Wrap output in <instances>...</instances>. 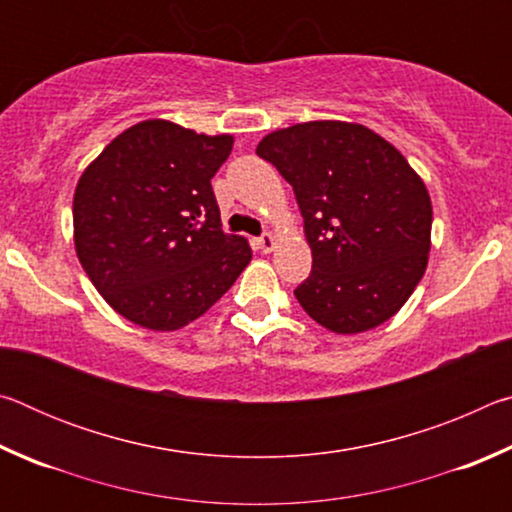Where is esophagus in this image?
I'll list each match as a JSON object with an SVG mask.
<instances>
[{
	"label": "esophagus",
	"instance_id": "1",
	"mask_svg": "<svg viewBox=\"0 0 512 512\" xmlns=\"http://www.w3.org/2000/svg\"><path fill=\"white\" fill-rule=\"evenodd\" d=\"M257 244H259V248H262V253H271V250L275 248V237L271 235V232H264V235L257 239Z\"/></svg>",
	"mask_w": 512,
	"mask_h": 512
}]
</instances>
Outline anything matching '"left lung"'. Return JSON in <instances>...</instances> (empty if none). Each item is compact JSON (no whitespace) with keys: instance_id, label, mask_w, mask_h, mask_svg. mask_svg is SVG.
<instances>
[{"instance_id":"left-lung-1","label":"left lung","mask_w":512,"mask_h":512,"mask_svg":"<svg viewBox=\"0 0 512 512\" xmlns=\"http://www.w3.org/2000/svg\"><path fill=\"white\" fill-rule=\"evenodd\" d=\"M257 155L293 187L311 273L293 291L336 334L395 316L422 280L431 248V198L404 155L350 121H305L268 133Z\"/></svg>"}]
</instances>
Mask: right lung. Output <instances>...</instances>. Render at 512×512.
<instances>
[{
  "instance_id": "obj_1",
  "label": "right lung",
  "mask_w": 512,
  "mask_h": 512,
  "mask_svg": "<svg viewBox=\"0 0 512 512\" xmlns=\"http://www.w3.org/2000/svg\"><path fill=\"white\" fill-rule=\"evenodd\" d=\"M232 135L146 119L117 135L74 192V246L103 300L131 323L173 332L203 316L253 250L221 230L212 192Z\"/></svg>"
}]
</instances>
